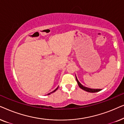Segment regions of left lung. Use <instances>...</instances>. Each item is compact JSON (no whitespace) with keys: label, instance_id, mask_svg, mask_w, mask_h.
Segmentation results:
<instances>
[{"label":"left lung","instance_id":"left-lung-1","mask_svg":"<svg viewBox=\"0 0 124 124\" xmlns=\"http://www.w3.org/2000/svg\"><path fill=\"white\" fill-rule=\"evenodd\" d=\"M76 80H77V82L78 83V85L79 87L81 88V89H82V90H84L86 91H87V92H89V93H96V92H98V91H101V89H90L89 87H85L82 85V84H81L80 82H79L78 80L77 77H76Z\"/></svg>","mask_w":124,"mask_h":124}]
</instances>
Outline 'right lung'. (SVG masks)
<instances>
[{
	"mask_svg": "<svg viewBox=\"0 0 124 124\" xmlns=\"http://www.w3.org/2000/svg\"><path fill=\"white\" fill-rule=\"evenodd\" d=\"M57 89H58V87H57V88H56V89H55V90H54V91H52V92H51V93H49V94H48V95H49V94H51V93H52L55 92V91H56V90H57Z\"/></svg>",
	"mask_w": 124,
	"mask_h": 124,
	"instance_id": "add662e5",
	"label": "right lung"
}]
</instances>
